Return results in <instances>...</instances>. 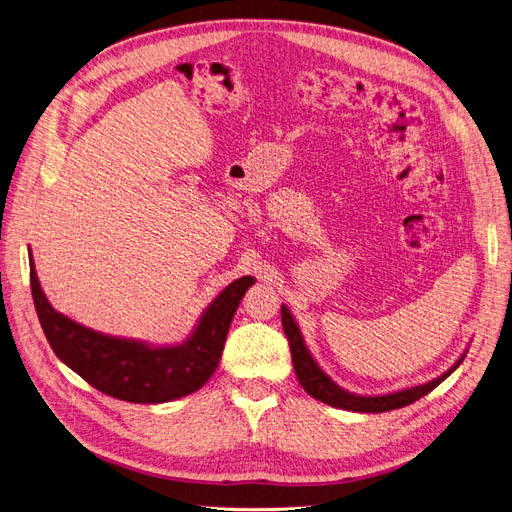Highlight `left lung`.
I'll return each mask as SVG.
<instances>
[{
    "label": "left lung",
    "mask_w": 512,
    "mask_h": 512,
    "mask_svg": "<svg viewBox=\"0 0 512 512\" xmlns=\"http://www.w3.org/2000/svg\"><path fill=\"white\" fill-rule=\"evenodd\" d=\"M282 326H284V334L288 338V346L292 353V365L294 371H297V378L301 382V386L305 388L307 394H311L313 398L326 402V405L338 407V409H346V411H357V413H384V411H392V409H402L411 405V402L419 400L421 396L432 392L438 384H442L448 375L461 365V361L456 363L454 367H450L444 375L436 378L434 382H427L423 386H415L409 390H400L394 394H386V396H357L342 390L340 386H336L328 375L319 369V365L313 361V357L309 355L307 346L303 342V336L299 332V326L294 324V319L290 315V311L282 305Z\"/></svg>",
    "instance_id": "left-lung-1"
}]
</instances>
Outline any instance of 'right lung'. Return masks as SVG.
I'll list each match as a JSON object with an SVG mask.
<instances>
[{"instance_id":"right-lung-1","label":"right lung","mask_w":512,"mask_h":512,"mask_svg":"<svg viewBox=\"0 0 512 512\" xmlns=\"http://www.w3.org/2000/svg\"><path fill=\"white\" fill-rule=\"evenodd\" d=\"M255 280L238 278L203 313L195 334L180 346L151 348L141 342L103 336L49 305L31 259V290L49 346L95 390L126 402H168L199 390L218 367L230 321Z\"/></svg>"}]
</instances>
